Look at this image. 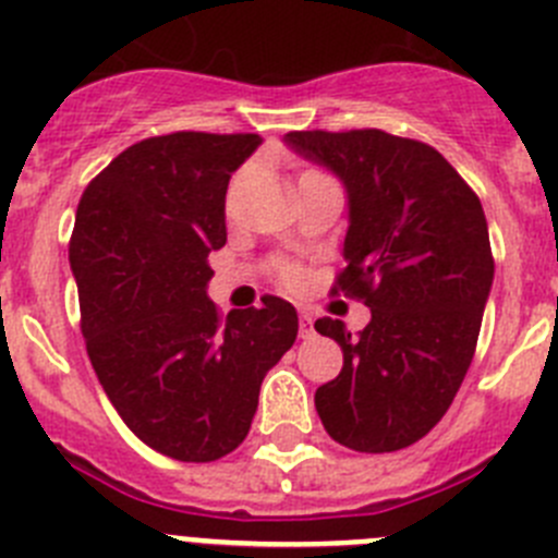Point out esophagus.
<instances>
[{
  "mask_svg": "<svg viewBox=\"0 0 558 558\" xmlns=\"http://www.w3.org/2000/svg\"><path fill=\"white\" fill-rule=\"evenodd\" d=\"M314 319H311V314H303L300 316V338H311L314 336Z\"/></svg>",
  "mask_w": 558,
  "mask_h": 558,
  "instance_id": "34e87169",
  "label": "esophagus"
}]
</instances>
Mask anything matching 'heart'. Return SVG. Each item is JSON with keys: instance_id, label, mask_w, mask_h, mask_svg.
I'll return each instance as SVG.
<instances>
[{"instance_id": "b5f03b06", "label": "heart", "mask_w": 558, "mask_h": 558, "mask_svg": "<svg viewBox=\"0 0 558 558\" xmlns=\"http://www.w3.org/2000/svg\"><path fill=\"white\" fill-rule=\"evenodd\" d=\"M280 275H283V280H286V283H291V286H294V283H300V272H296V269H291V267H283V269H280Z\"/></svg>"}]
</instances>
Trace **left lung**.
Returning <instances> with one entry per match:
<instances>
[{"label": "left lung", "instance_id": "obj_1", "mask_svg": "<svg viewBox=\"0 0 558 558\" xmlns=\"http://www.w3.org/2000/svg\"><path fill=\"white\" fill-rule=\"evenodd\" d=\"M283 143L347 190L338 286L372 308L357 336L341 319L316 322L343 352L341 374L316 388V413L347 449L399 451L444 418L473 361L493 289L482 203L418 140L357 129L289 132Z\"/></svg>", "mask_w": 558, "mask_h": 558}]
</instances>
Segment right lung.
I'll use <instances>...</instances> for the list:
<instances>
[{
	"instance_id": "right-lung-1",
	"label": "right lung",
	"mask_w": 558,
	"mask_h": 558,
	"mask_svg": "<svg viewBox=\"0 0 558 558\" xmlns=\"http://www.w3.org/2000/svg\"><path fill=\"white\" fill-rule=\"evenodd\" d=\"M258 145V134L143 140L76 208L68 262L98 383L145 446L181 462L242 444L264 377L300 325L280 296L220 319L206 294L208 253L226 244L228 181Z\"/></svg>"
}]
</instances>
